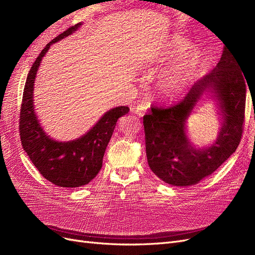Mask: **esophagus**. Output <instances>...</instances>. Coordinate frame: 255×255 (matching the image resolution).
<instances>
[{"instance_id": "1", "label": "esophagus", "mask_w": 255, "mask_h": 255, "mask_svg": "<svg viewBox=\"0 0 255 255\" xmlns=\"http://www.w3.org/2000/svg\"><path fill=\"white\" fill-rule=\"evenodd\" d=\"M148 107H149L148 104L140 103V104H138V105L135 107L134 112H135V114H136L137 116H139V117H142V116L145 115L146 111H148Z\"/></svg>"}]
</instances>
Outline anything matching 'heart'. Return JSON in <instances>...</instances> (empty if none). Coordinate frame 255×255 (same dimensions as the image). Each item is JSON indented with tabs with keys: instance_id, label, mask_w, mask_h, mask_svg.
<instances>
[{
	"instance_id": "obj_1",
	"label": "heart",
	"mask_w": 255,
	"mask_h": 255,
	"mask_svg": "<svg viewBox=\"0 0 255 255\" xmlns=\"http://www.w3.org/2000/svg\"><path fill=\"white\" fill-rule=\"evenodd\" d=\"M188 47L189 41L186 39L173 38L172 40L164 45L163 49L157 52L153 59V63H168V61L173 60L182 55ZM200 57H201V54H200V51L197 48H190L179 60V63L169 68L161 75L159 80L160 90L169 97H174L182 94L187 88L192 79L195 68L199 63Z\"/></svg>"
}]
</instances>
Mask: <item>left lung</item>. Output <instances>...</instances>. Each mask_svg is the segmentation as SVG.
I'll use <instances>...</instances> for the list:
<instances>
[{
  "instance_id": "obj_1",
  "label": "left lung",
  "mask_w": 255,
  "mask_h": 255,
  "mask_svg": "<svg viewBox=\"0 0 255 255\" xmlns=\"http://www.w3.org/2000/svg\"><path fill=\"white\" fill-rule=\"evenodd\" d=\"M246 75L230 49L213 70L197 81L181 102L152 106L143 116L145 153L151 170L173 186H190L214 171L236 151L244 130ZM205 92L218 100L223 127L210 147L197 149L186 135V120Z\"/></svg>"
}]
</instances>
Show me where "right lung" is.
<instances>
[{
	"instance_id": "1",
	"label": "right lung",
	"mask_w": 255,
	"mask_h": 255,
	"mask_svg": "<svg viewBox=\"0 0 255 255\" xmlns=\"http://www.w3.org/2000/svg\"><path fill=\"white\" fill-rule=\"evenodd\" d=\"M69 27L41 51L28 72L20 110L19 129L23 149L40 174L59 187H81L95 179L101 170L103 156L118 119L128 113L119 106L105 113L96 126L72 141H56L44 133L34 111L33 91L36 73L42 57L53 43L71 35L81 26Z\"/></svg>"
}]
</instances>
